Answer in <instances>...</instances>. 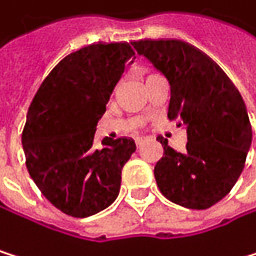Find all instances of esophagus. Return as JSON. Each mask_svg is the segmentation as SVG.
Listing matches in <instances>:
<instances>
[{"label":"esophagus","instance_id":"esophagus-1","mask_svg":"<svg viewBox=\"0 0 256 256\" xmlns=\"http://www.w3.org/2000/svg\"><path fill=\"white\" fill-rule=\"evenodd\" d=\"M142 141H144V140H142L141 136H136V138H135V144H136V147H140V146L142 144Z\"/></svg>","mask_w":256,"mask_h":256}]
</instances>
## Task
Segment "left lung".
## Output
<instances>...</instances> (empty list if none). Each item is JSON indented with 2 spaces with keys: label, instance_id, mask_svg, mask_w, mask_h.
<instances>
[{
  "label": "left lung",
  "instance_id": "obj_1",
  "mask_svg": "<svg viewBox=\"0 0 256 256\" xmlns=\"http://www.w3.org/2000/svg\"><path fill=\"white\" fill-rule=\"evenodd\" d=\"M170 84L168 120L185 126V152L162 136V158L154 166L159 191L170 202L206 210L238 180L252 142L244 102L226 74L200 50L182 40L132 42Z\"/></svg>",
  "mask_w": 256,
  "mask_h": 256
}]
</instances>
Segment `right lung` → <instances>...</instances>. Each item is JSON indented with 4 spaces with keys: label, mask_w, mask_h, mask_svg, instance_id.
I'll return each mask as SVG.
<instances>
[{
    "label": "right lung",
    "mask_w": 256,
    "mask_h": 256,
    "mask_svg": "<svg viewBox=\"0 0 256 256\" xmlns=\"http://www.w3.org/2000/svg\"><path fill=\"white\" fill-rule=\"evenodd\" d=\"M135 52L129 44H92L65 56L39 86L27 112V170L62 212L83 218L114 204L121 170L136 150L129 138L94 146L96 127Z\"/></svg>",
    "instance_id": "right-lung-1"
}]
</instances>
